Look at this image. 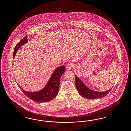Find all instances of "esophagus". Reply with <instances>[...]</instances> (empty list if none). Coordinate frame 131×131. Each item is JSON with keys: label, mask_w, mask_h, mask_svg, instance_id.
<instances>
[{"label": "esophagus", "mask_w": 131, "mask_h": 131, "mask_svg": "<svg viewBox=\"0 0 131 131\" xmlns=\"http://www.w3.org/2000/svg\"><path fill=\"white\" fill-rule=\"evenodd\" d=\"M72 66H73V64H71V63H68V64L66 65V70H69L71 69V68H72Z\"/></svg>", "instance_id": "1"}]
</instances>
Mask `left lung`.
<instances>
[{
  "mask_svg": "<svg viewBox=\"0 0 131 131\" xmlns=\"http://www.w3.org/2000/svg\"><path fill=\"white\" fill-rule=\"evenodd\" d=\"M75 86L77 90L82 97L88 99H95L104 97L111 90L112 88L107 91L104 92H99L94 91L86 86L85 84L81 81L77 75H75Z\"/></svg>",
  "mask_w": 131,
  "mask_h": 131,
  "instance_id": "obj_1",
  "label": "left lung"
}]
</instances>
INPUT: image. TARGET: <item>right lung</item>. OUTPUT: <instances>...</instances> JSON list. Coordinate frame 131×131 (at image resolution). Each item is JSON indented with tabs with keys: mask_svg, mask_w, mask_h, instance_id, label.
Wrapping results in <instances>:
<instances>
[{
	"mask_svg": "<svg viewBox=\"0 0 131 131\" xmlns=\"http://www.w3.org/2000/svg\"><path fill=\"white\" fill-rule=\"evenodd\" d=\"M28 42L27 37L24 38L19 43L16 45L15 47L13 58L15 57L17 52L19 49L24 44ZM65 71V66H61L56 69L51 75L49 80L45 86L41 90L36 92L26 91L21 89L19 86V88L23 93L28 98L36 102H47L52 100L58 93L59 89V84L60 78Z\"/></svg>",
	"mask_w": 131,
	"mask_h": 131,
	"instance_id": "1",
	"label": "right lung"
}]
</instances>
